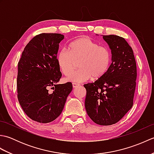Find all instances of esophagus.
Segmentation results:
<instances>
[{"label": "esophagus", "instance_id": "obj_1", "mask_svg": "<svg viewBox=\"0 0 154 154\" xmlns=\"http://www.w3.org/2000/svg\"><path fill=\"white\" fill-rule=\"evenodd\" d=\"M80 85L78 84V83H73V88H76L78 86H79Z\"/></svg>", "mask_w": 154, "mask_h": 154}]
</instances>
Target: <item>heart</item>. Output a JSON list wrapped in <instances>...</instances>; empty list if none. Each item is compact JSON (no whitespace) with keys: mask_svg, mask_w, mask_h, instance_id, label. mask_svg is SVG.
<instances>
[{"mask_svg":"<svg viewBox=\"0 0 154 154\" xmlns=\"http://www.w3.org/2000/svg\"><path fill=\"white\" fill-rule=\"evenodd\" d=\"M112 60L110 50L99 45L89 38L81 37L69 45V50L62 49L57 54V64L62 73L68 76L80 61L81 68L66 78L71 82L81 83L102 77L109 70Z\"/></svg>","mask_w":154,"mask_h":154,"instance_id":"b5f03b06","label":"heart"}]
</instances>
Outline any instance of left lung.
<instances>
[{
	"mask_svg": "<svg viewBox=\"0 0 154 154\" xmlns=\"http://www.w3.org/2000/svg\"><path fill=\"white\" fill-rule=\"evenodd\" d=\"M103 38L111 50L112 63L102 77L84 85L85 106L94 122L109 126L119 122L132 107L137 71L133 50L125 39L116 35Z\"/></svg>",
	"mask_w": 154,
	"mask_h": 154,
	"instance_id": "1",
	"label": "left lung"
}]
</instances>
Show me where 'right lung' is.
Returning a JSON list of instances; mask_svg holds the SVG:
<instances>
[{
	"instance_id": "add662e5",
	"label": "right lung",
	"mask_w": 154,
	"mask_h": 154,
	"mask_svg": "<svg viewBox=\"0 0 154 154\" xmlns=\"http://www.w3.org/2000/svg\"><path fill=\"white\" fill-rule=\"evenodd\" d=\"M60 34L35 35L25 47L18 64V99L32 120L48 123L63 110L73 86L70 82L57 84L61 77L57 61ZM53 89L52 92L49 89Z\"/></svg>"
}]
</instances>
